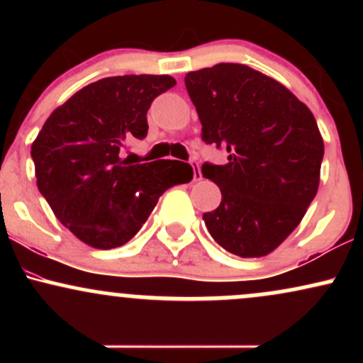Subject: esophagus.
<instances>
[{"label":"esophagus","mask_w":363,"mask_h":363,"mask_svg":"<svg viewBox=\"0 0 363 363\" xmlns=\"http://www.w3.org/2000/svg\"><path fill=\"white\" fill-rule=\"evenodd\" d=\"M191 167H193V179L199 181L201 179V170H199V164L196 160H191Z\"/></svg>","instance_id":"1"}]
</instances>
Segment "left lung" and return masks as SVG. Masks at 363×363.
I'll return each instance as SVG.
<instances>
[{
  "label": "left lung",
  "mask_w": 363,
  "mask_h": 363,
  "mask_svg": "<svg viewBox=\"0 0 363 363\" xmlns=\"http://www.w3.org/2000/svg\"><path fill=\"white\" fill-rule=\"evenodd\" d=\"M184 82L203 141L228 152L225 165L201 167L222 191L218 208L203 215L208 232L235 256H266L297 228L318 193V123L286 86L245 65L220 62Z\"/></svg>",
  "instance_id": "8db88e82"
}]
</instances>
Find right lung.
Wrapping results in <instances>:
<instances>
[{"instance_id": "1", "label": "right lung", "mask_w": 363, "mask_h": 363, "mask_svg": "<svg viewBox=\"0 0 363 363\" xmlns=\"http://www.w3.org/2000/svg\"><path fill=\"white\" fill-rule=\"evenodd\" d=\"M176 85L169 74H124L90 83L52 111L32 143L37 187L82 242L114 249L138 234L158 198L193 179L179 160L131 165L121 152L148 133L153 99Z\"/></svg>"}]
</instances>
